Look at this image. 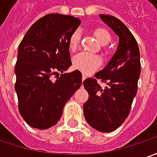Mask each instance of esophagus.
<instances>
[{
	"label": "esophagus",
	"instance_id": "obj_1",
	"mask_svg": "<svg viewBox=\"0 0 157 157\" xmlns=\"http://www.w3.org/2000/svg\"><path fill=\"white\" fill-rule=\"evenodd\" d=\"M85 79H86V75H85V74H82V82H83Z\"/></svg>",
	"mask_w": 157,
	"mask_h": 157
}]
</instances>
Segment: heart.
I'll return each mask as SVG.
<instances>
[{"instance_id":"b5f03b06","label":"heart","mask_w":157,"mask_h":157,"mask_svg":"<svg viewBox=\"0 0 157 157\" xmlns=\"http://www.w3.org/2000/svg\"><path fill=\"white\" fill-rule=\"evenodd\" d=\"M94 34L101 44L105 45L111 40L109 32L104 28H96L94 30ZM81 39V33L79 30H75L69 37L68 46L71 51H75L79 47ZM102 63V59L99 56L89 54L86 52H82L76 55L73 59L74 68L81 70L84 73H89L98 68Z\"/></svg>"}]
</instances>
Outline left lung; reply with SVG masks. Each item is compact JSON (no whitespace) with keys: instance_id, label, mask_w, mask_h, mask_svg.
<instances>
[{"instance_id":"1","label":"left lung","mask_w":157,"mask_h":157,"mask_svg":"<svg viewBox=\"0 0 157 157\" xmlns=\"http://www.w3.org/2000/svg\"><path fill=\"white\" fill-rule=\"evenodd\" d=\"M99 16L118 35L119 44L107 66L95 74V78L83 82L89 95L83 114L91 127L107 133L120 127L129 114L137 92L141 62L137 41L126 25L112 15ZM97 78L106 83L104 88L97 83Z\"/></svg>"}]
</instances>
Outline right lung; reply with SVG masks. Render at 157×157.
I'll return each instance as SVG.
<instances>
[{
  "label": "right lung",
  "instance_id": "right-lung-1",
  "mask_svg": "<svg viewBox=\"0 0 157 157\" xmlns=\"http://www.w3.org/2000/svg\"><path fill=\"white\" fill-rule=\"evenodd\" d=\"M81 21L49 14L35 21L18 47L14 89L21 117L29 126L47 129L56 125L63 108L82 85V73H63L71 65L68 41Z\"/></svg>",
  "mask_w": 157,
  "mask_h": 157
}]
</instances>
